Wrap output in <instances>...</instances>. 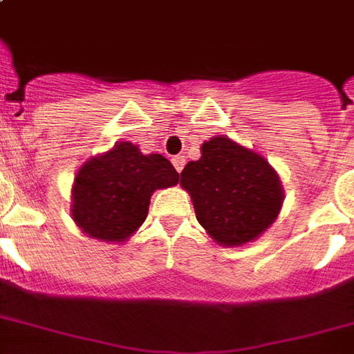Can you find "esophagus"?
<instances>
[{
	"instance_id": "1",
	"label": "esophagus",
	"mask_w": 354,
	"mask_h": 354,
	"mask_svg": "<svg viewBox=\"0 0 354 354\" xmlns=\"http://www.w3.org/2000/svg\"><path fill=\"white\" fill-rule=\"evenodd\" d=\"M172 165H174V169H176L178 172H182V170H184V165H185L184 156H176V157H172Z\"/></svg>"
}]
</instances>
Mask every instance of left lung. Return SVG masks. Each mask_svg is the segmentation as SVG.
Instances as JSON below:
<instances>
[{"label":"left lung","mask_w":354,"mask_h":354,"mask_svg":"<svg viewBox=\"0 0 354 354\" xmlns=\"http://www.w3.org/2000/svg\"><path fill=\"white\" fill-rule=\"evenodd\" d=\"M201 150V159L180 172L198 223L223 245L255 240L274 223L283 203L276 170L263 156L227 137H214Z\"/></svg>","instance_id":"obj_1"}]
</instances>
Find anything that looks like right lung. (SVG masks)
I'll use <instances>...</instances> for the list:
<instances>
[{"label": "right lung", "mask_w": 354, "mask_h": 354, "mask_svg": "<svg viewBox=\"0 0 354 354\" xmlns=\"http://www.w3.org/2000/svg\"><path fill=\"white\" fill-rule=\"evenodd\" d=\"M178 180L180 174L163 156H144L135 144L118 142L78 170L73 219L88 236L122 242L144 223L151 193Z\"/></svg>", "instance_id": "right-lung-1"}]
</instances>
